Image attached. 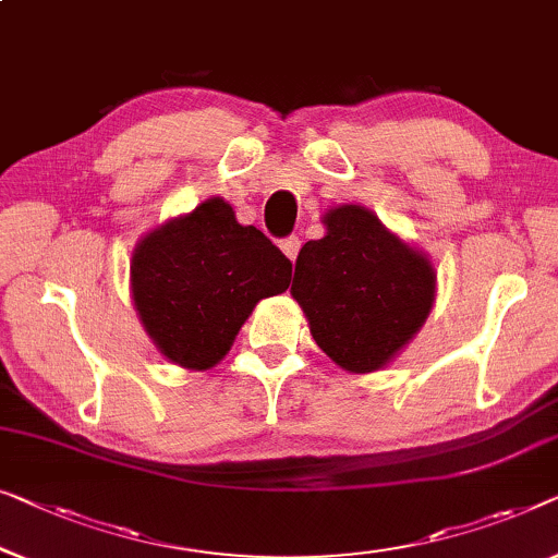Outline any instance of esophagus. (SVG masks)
Listing matches in <instances>:
<instances>
[{"instance_id":"esophagus-1","label":"esophagus","mask_w":558,"mask_h":558,"mask_svg":"<svg viewBox=\"0 0 558 558\" xmlns=\"http://www.w3.org/2000/svg\"><path fill=\"white\" fill-rule=\"evenodd\" d=\"M281 252H284L289 259H296V254H299V246H302V241H299V236H287V239H281Z\"/></svg>"}]
</instances>
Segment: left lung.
Segmentation results:
<instances>
[{
	"mask_svg": "<svg viewBox=\"0 0 558 558\" xmlns=\"http://www.w3.org/2000/svg\"><path fill=\"white\" fill-rule=\"evenodd\" d=\"M325 223L327 236L296 256L292 294L339 367L375 373L430 314L433 266L362 206H339Z\"/></svg>",
	"mask_w": 558,
	"mask_h": 558,
	"instance_id": "left-lung-1",
	"label": "left lung"
}]
</instances>
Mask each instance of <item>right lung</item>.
Returning <instances> with one entry per match:
<instances>
[{"mask_svg": "<svg viewBox=\"0 0 558 558\" xmlns=\"http://www.w3.org/2000/svg\"><path fill=\"white\" fill-rule=\"evenodd\" d=\"M133 299L168 360L208 369L236 339L256 302L287 292L292 262L223 198L145 236L131 264Z\"/></svg>", "mask_w": 558, "mask_h": 558, "instance_id": "obj_1", "label": "right lung"}]
</instances>
